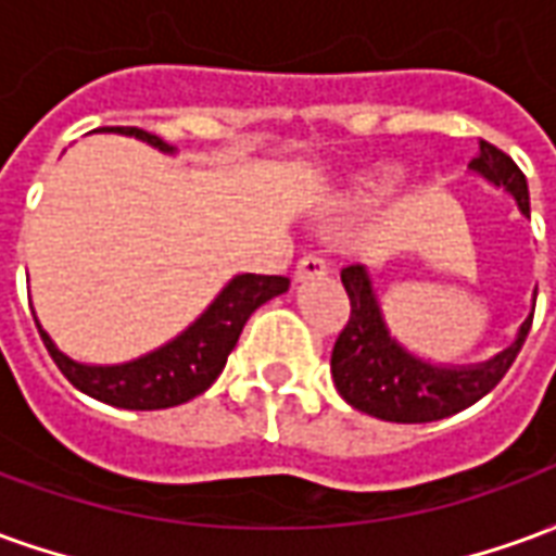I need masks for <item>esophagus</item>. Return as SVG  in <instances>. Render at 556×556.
Wrapping results in <instances>:
<instances>
[{
  "label": "esophagus",
  "mask_w": 556,
  "mask_h": 556,
  "mask_svg": "<svg viewBox=\"0 0 556 556\" xmlns=\"http://www.w3.org/2000/svg\"><path fill=\"white\" fill-rule=\"evenodd\" d=\"M327 274V262L321 255H303L298 267H294V279L298 282H306V279H315V277H325Z\"/></svg>",
  "instance_id": "obj_1"
}]
</instances>
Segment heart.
Here are the masks:
<instances>
[{"mask_svg":"<svg viewBox=\"0 0 556 556\" xmlns=\"http://www.w3.org/2000/svg\"><path fill=\"white\" fill-rule=\"evenodd\" d=\"M399 169L396 166H375L361 175H354L342 190L337 193V205L342 211H357V207L375 205L378 199H384L387 193H393L399 184Z\"/></svg>","mask_w":556,"mask_h":556,"instance_id":"heart-1","label":"heart"}]
</instances>
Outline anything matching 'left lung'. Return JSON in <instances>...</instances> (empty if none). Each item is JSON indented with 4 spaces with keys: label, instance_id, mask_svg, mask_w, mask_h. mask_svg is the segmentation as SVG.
Segmentation results:
<instances>
[{
    "label": "left lung",
    "instance_id": "1",
    "mask_svg": "<svg viewBox=\"0 0 556 556\" xmlns=\"http://www.w3.org/2000/svg\"><path fill=\"white\" fill-rule=\"evenodd\" d=\"M470 169L482 175L494 187H503L515 195L521 214L530 217V193L525 172L515 166L509 154L479 139L477 157ZM342 286L349 291V325L337 337L330 354V375L337 381L339 396L351 408L387 422H431L453 417L470 408L473 402L491 393L509 372V366L525 345L533 315L518 327V337L509 349L477 366H438L410 354L396 337H390L381 303L372 289V279L363 265H349L342 270Z\"/></svg>",
    "mask_w": 556,
    "mask_h": 556
}]
</instances>
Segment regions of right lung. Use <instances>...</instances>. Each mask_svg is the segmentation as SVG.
<instances>
[{"instance_id":"add662e5","label":"right lung","mask_w":556,"mask_h":556,"mask_svg":"<svg viewBox=\"0 0 556 556\" xmlns=\"http://www.w3.org/2000/svg\"><path fill=\"white\" fill-rule=\"evenodd\" d=\"M106 134H125L137 137L148 146L172 154L175 148L139 127H101ZM282 291H289L286 277H262V274H238L226 289L219 291L214 303L195 318L184 333L151 351L146 357L115 366H89V363L71 361L67 354L55 349L47 330L38 325L43 345L50 351L53 363L62 369L79 393L106 402L113 408L127 410H160L175 408L190 402L217 381L223 366L229 361L231 349L238 345L247 318Z\"/></svg>"}]
</instances>
